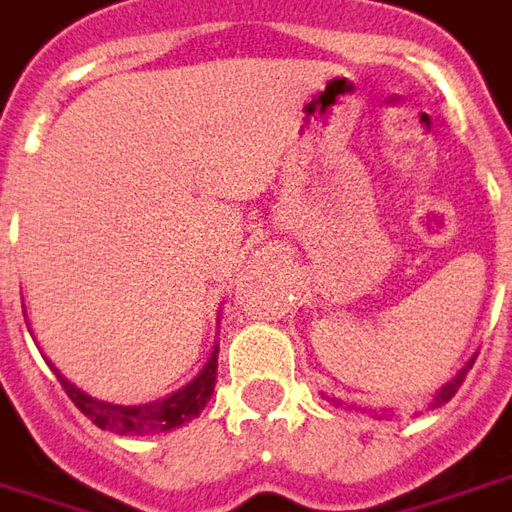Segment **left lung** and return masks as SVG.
<instances>
[{
  "label": "left lung",
  "mask_w": 512,
  "mask_h": 512,
  "mask_svg": "<svg viewBox=\"0 0 512 512\" xmlns=\"http://www.w3.org/2000/svg\"><path fill=\"white\" fill-rule=\"evenodd\" d=\"M471 363H474V357H471V360H468L466 366H463V368H460V371H457V377H452V380H449V382H446V385H443L441 391L435 393V399H432V407L446 405V402H449V399L455 396L457 388H460V385H463V380H466V371H468V368H471Z\"/></svg>",
  "instance_id": "left-lung-1"
}]
</instances>
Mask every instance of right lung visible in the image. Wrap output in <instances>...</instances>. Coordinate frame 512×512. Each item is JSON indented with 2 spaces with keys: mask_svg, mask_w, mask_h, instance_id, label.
<instances>
[{
  "mask_svg": "<svg viewBox=\"0 0 512 512\" xmlns=\"http://www.w3.org/2000/svg\"><path fill=\"white\" fill-rule=\"evenodd\" d=\"M216 368H219V349H213L205 368L188 385H182L180 391L169 393L166 399L149 402V405H110V402L88 396L77 385H71L66 377H60L57 368L55 374L63 391L69 393L71 402L80 407L99 430H110L116 435H149V432H169L199 416L216 388Z\"/></svg>",
  "mask_w": 512,
  "mask_h": 512,
  "instance_id": "obj_1",
  "label": "right lung"
}]
</instances>
